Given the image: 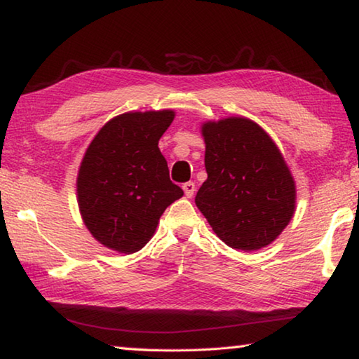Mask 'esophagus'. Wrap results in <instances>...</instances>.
<instances>
[{
	"instance_id": "obj_1",
	"label": "esophagus",
	"mask_w": 359,
	"mask_h": 359,
	"mask_svg": "<svg viewBox=\"0 0 359 359\" xmlns=\"http://www.w3.org/2000/svg\"><path fill=\"white\" fill-rule=\"evenodd\" d=\"M182 188H184L187 198H191L194 191H196V185H194V182H187V184H184V187Z\"/></svg>"
}]
</instances>
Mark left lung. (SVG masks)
Masks as SVG:
<instances>
[{"label":"left lung","mask_w":359,"mask_h":359,"mask_svg":"<svg viewBox=\"0 0 359 359\" xmlns=\"http://www.w3.org/2000/svg\"><path fill=\"white\" fill-rule=\"evenodd\" d=\"M208 180L198 209L224 244L252 252L269 245L294 212L296 188L274 141L255 121L229 117L203 125Z\"/></svg>","instance_id":"1"}]
</instances>
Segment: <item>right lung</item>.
<instances>
[{"instance_id":"right-lung-1","label":"right lung","mask_w":359,"mask_h":359,"mask_svg":"<svg viewBox=\"0 0 359 359\" xmlns=\"http://www.w3.org/2000/svg\"><path fill=\"white\" fill-rule=\"evenodd\" d=\"M172 120V111L121 114L88 145L77 177L79 208L102 245L126 255L141 250L163 212L184 194L158 149Z\"/></svg>"}]
</instances>
